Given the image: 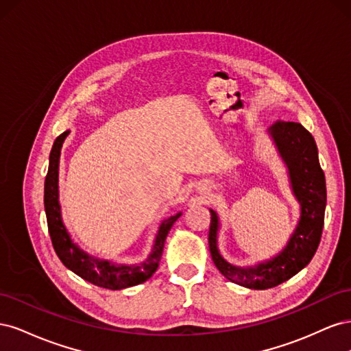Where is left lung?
<instances>
[{
  "label": "left lung",
  "instance_id": "1",
  "mask_svg": "<svg viewBox=\"0 0 351 351\" xmlns=\"http://www.w3.org/2000/svg\"><path fill=\"white\" fill-rule=\"evenodd\" d=\"M269 133L289 167L293 192L302 206L300 221L290 241L274 259L254 268H237L222 259L218 252V217L212 209L208 237L210 256L218 271L231 282L254 290L280 285L312 261L321 241L326 205L325 174L317 159L313 136L300 123L281 120L272 124Z\"/></svg>",
  "mask_w": 351,
  "mask_h": 351
}]
</instances>
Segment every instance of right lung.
<instances>
[{
    "label": "right lung",
    "mask_w": 351,
    "mask_h": 351,
    "mask_svg": "<svg viewBox=\"0 0 351 351\" xmlns=\"http://www.w3.org/2000/svg\"><path fill=\"white\" fill-rule=\"evenodd\" d=\"M69 133V130L61 133L56 139L54 145H52V149L49 154L48 174L45 177L44 204L47 212L48 231L57 256L62 263H64V267L79 275L80 278L93 285L102 287V289L123 290L127 289V287L142 284L146 280H149L154 272L158 269L168 231L171 230L173 224L182 214H177L162 221L161 227L158 230L151 254L145 262L139 265H115L108 261H101L89 256L88 253L80 250L76 244L71 241L70 234L67 232L64 224H62L61 209L58 204V162L62 142H64Z\"/></svg>",
    "instance_id": "1"
}]
</instances>
